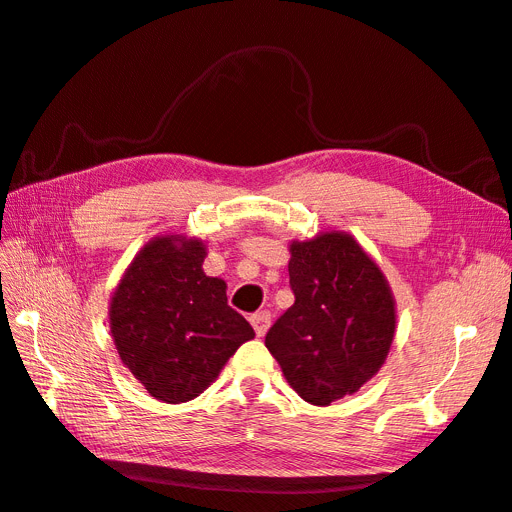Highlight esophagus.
<instances>
[{
  "label": "esophagus",
  "mask_w": 512,
  "mask_h": 512,
  "mask_svg": "<svg viewBox=\"0 0 512 512\" xmlns=\"http://www.w3.org/2000/svg\"><path fill=\"white\" fill-rule=\"evenodd\" d=\"M270 322H272L270 311H257V313H253V316H251V324H253V329H255V333L259 337L266 335V331L270 329Z\"/></svg>",
  "instance_id": "esophagus-1"
}]
</instances>
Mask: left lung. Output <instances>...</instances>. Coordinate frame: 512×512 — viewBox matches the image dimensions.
<instances>
[{"instance_id": "1", "label": "left lung", "mask_w": 512, "mask_h": 512, "mask_svg": "<svg viewBox=\"0 0 512 512\" xmlns=\"http://www.w3.org/2000/svg\"><path fill=\"white\" fill-rule=\"evenodd\" d=\"M294 305L266 348L285 381L316 406L352 396L383 368L396 335V298L376 261L346 231L290 244Z\"/></svg>"}]
</instances>
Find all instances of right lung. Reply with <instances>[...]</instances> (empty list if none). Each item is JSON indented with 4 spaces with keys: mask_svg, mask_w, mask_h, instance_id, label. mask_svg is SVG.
Segmentation results:
<instances>
[{
    "mask_svg": "<svg viewBox=\"0 0 512 512\" xmlns=\"http://www.w3.org/2000/svg\"><path fill=\"white\" fill-rule=\"evenodd\" d=\"M205 257L199 238L157 235L140 248L110 300V333L123 365L168 404L194 400L255 337L227 305V283L203 272Z\"/></svg>",
    "mask_w": 512,
    "mask_h": 512,
    "instance_id": "right-lung-1",
    "label": "right lung"
}]
</instances>
